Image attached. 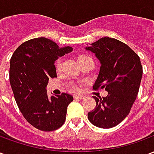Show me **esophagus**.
Instances as JSON below:
<instances>
[{"label":"esophagus","mask_w":154,"mask_h":154,"mask_svg":"<svg viewBox=\"0 0 154 154\" xmlns=\"http://www.w3.org/2000/svg\"><path fill=\"white\" fill-rule=\"evenodd\" d=\"M74 99L75 100H83L84 97H82V96H75Z\"/></svg>","instance_id":"34e87169"}]
</instances>
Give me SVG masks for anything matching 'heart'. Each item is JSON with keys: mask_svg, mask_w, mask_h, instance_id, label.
<instances>
[{"mask_svg": "<svg viewBox=\"0 0 154 154\" xmlns=\"http://www.w3.org/2000/svg\"><path fill=\"white\" fill-rule=\"evenodd\" d=\"M87 58H90L88 56H86V55H80L79 57H77V61L83 60V59H87ZM61 65H62V59L61 58H58L57 61H56V63H55V66H56V68L57 70L61 67ZM68 90L72 91V92H77L78 91V87L75 83H70L68 85Z\"/></svg>", "mask_w": 154, "mask_h": 154, "instance_id": "b5f03b06", "label": "heart"}]
</instances>
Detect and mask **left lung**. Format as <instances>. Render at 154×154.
<instances>
[{
	"label": "left lung",
	"instance_id": "obj_1",
	"mask_svg": "<svg viewBox=\"0 0 154 154\" xmlns=\"http://www.w3.org/2000/svg\"><path fill=\"white\" fill-rule=\"evenodd\" d=\"M86 49L95 54L100 63L94 90L105 89L107 97H93L97 106L87 114L97 127L110 129L128 116L136 100L143 75L140 58L127 44L109 37L100 38Z\"/></svg>",
	"mask_w": 154,
	"mask_h": 154
}]
</instances>
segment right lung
Returning a JSON list of instances; mask_svg holds the SVG:
<instances>
[{"label":"right lung","instance_id":"obj_1","mask_svg":"<svg viewBox=\"0 0 154 154\" xmlns=\"http://www.w3.org/2000/svg\"><path fill=\"white\" fill-rule=\"evenodd\" d=\"M70 46L59 48L48 38H32L20 45L10 63V83L23 116L42 131L59 129L66 119L73 97L67 93L48 97L49 78L57 77L55 61L71 53Z\"/></svg>","mask_w":154,"mask_h":154}]
</instances>
